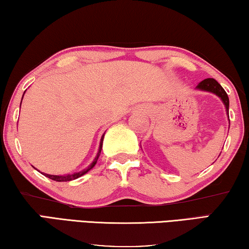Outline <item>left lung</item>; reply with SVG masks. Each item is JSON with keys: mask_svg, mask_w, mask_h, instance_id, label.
Listing matches in <instances>:
<instances>
[{"mask_svg": "<svg viewBox=\"0 0 249 249\" xmlns=\"http://www.w3.org/2000/svg\"><path fill=\"white\" fill-rule=\"evenodd\" d=\"M196 89L199 90H203V91H209V93H212L216 95L219 97L222 103L224 104V107L226 109V115H228V118L230 120L229 117V107H230V100H229V96L226 94V91L224 90L223 87H222L219 83H217L214 78H206L202 82H200L199 84L196 86Z\"/></svg>", "mask_w": 249, "mask_h": 249, "instance_id": "8db88e82", "label": "left lung"}]
</instances>
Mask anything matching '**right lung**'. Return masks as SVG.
<instances>
[{
    "label": "right lung",
    "instance_id": "1",
    "mask_svg": "<svg viewBox=\"0 0 249 249\" xmlns=\"http://www.w3.org/2000/svg\"><path fill=\"white\" fill-rule=\"evenodd\" d=\"M25 91H26V90H25ZM25 91H24V94H25ZM23 97H24V95H23ZM23 97H21V100H23ZM20 104H21V103H20ZM104 137H105V133L103 134L102 138H100V142H99V147H98V152H97V154H96V156H95V159H94L93 162H91V163H90V164L89 165V166H87L86 168L82 169V171L75 172V173L64 174V175H49V174H46V173H41V174H42V175H45L46 177L50 178V179H52V180H55V181H71V180L76 179V178H78V177H81V176H83V175H85V174H86V173H89V172L90 171V169L95 166L96 163H97V160H98L99 155H100V152H102Z\"/></svg>",
    "mask_w": 249,
    "mask_h": 249
}]
</instances>
